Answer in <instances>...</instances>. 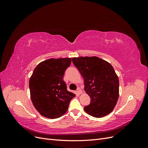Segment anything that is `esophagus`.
Listing matches in <instances>:
<instances>
[{"label": "esophagus", "mask_w": 148, "mask_h": 148, "mask_svg": "<svg viewBox=\"0 0 148 148\" xmlns=\"http://www.w3.org/2000/svg\"><path fill=\"white\" fill-rule=\"evenodd\" d=\"M77 92L79 94V95H80V94L82 93V91L81 88H77Z\"/></svg>", "instance_id": "1"}]
</instances>
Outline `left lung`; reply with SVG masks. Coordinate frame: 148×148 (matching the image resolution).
Returning <instances> with one entry per match:
<instances>
[{
	"label": "left lung",
	"instance_id": "8db88e82",
	"mask_svg": "<svg viewBox=\"0 0 148 148\" xmlns=\"http://www.w3.org/2000/svg\"><path fill=\"white\" fill-rule=\"evenodd\" d=\"M74 65L84 81V90L91 102L84 107L86 112L100 118L110 114L117 104L119 81L109 62L97 57H79L72 59Z\"/></svg>",
	"mask_w": 148,
	"mask_h": 148
}]
</instances>
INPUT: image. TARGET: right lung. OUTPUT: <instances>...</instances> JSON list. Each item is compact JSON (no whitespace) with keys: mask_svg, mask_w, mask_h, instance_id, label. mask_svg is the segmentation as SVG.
Segmentation results:
<instances>
[{"mask_svg":"<svg viewBox=\"0 0 148 148\" xmlns=\"http://www.w3.org/2000/svg\"><path fill=\"white\" fill-rule=\"evenodd\" d=\"M71 58L50 59L39 63L29 79L31 99L41 115L57 119L65 114L75 94L67 90L64 75Z\"/></svg>","mask_w":148,"mask_h":148,"instance_id":"add662e5","label":"right lung"}]
</instances>
